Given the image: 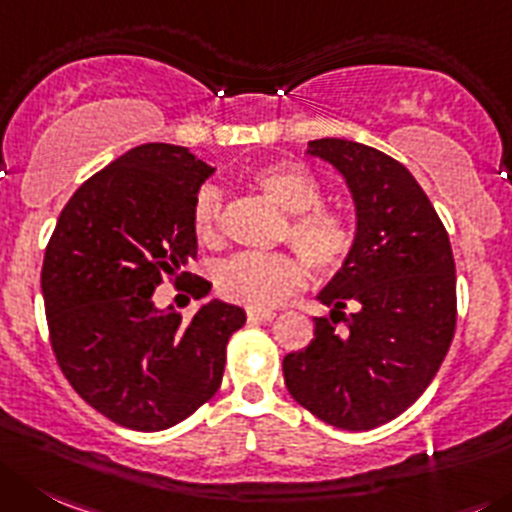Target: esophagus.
Instances as JSON below:
<instances>
[{
    "label": "esophagus",
    "mask_w": 512,
    "mask_h": 512,
    "mask_svg": "<svg viewBox=\"0 0 512 512\" xmlns=\"http://www.w3.org/2000/svg\"><path fill=\"white\" fill-rule=\"evenodd\" d=\"M247 318H250V321H272V318H275V310H270V308H250L247 310Z\"/></svg>",
    "instance_id": "esophagus-1"
}]
</instances>
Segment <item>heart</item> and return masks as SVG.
I'll return each mask as SVG.
<instances>
[{
  "label": "heart",
  "mask_w": 512,
  "mask_h": 512,
  "mask_svg": "<svg viewBox=\"0 0 512 512\" xmlns=\"http://www.w3.org/2000/svg\"><path fill=\"white\" fill-rule=\"evenodd\" d=\"M252 184L278 209L290 214L283 237L318 272H333L351 257L356 227L338 209L318 207L321 181L295 161H278L255 171ZM191 227L202 245L222 240V194L217 186H202L191 207ZM214 283L224 298L250 308H272L303 285V265L288 252L275 255H234L214 272Z\"/></svg>",
  "instance_id": "heart-1"
}]
</instances>
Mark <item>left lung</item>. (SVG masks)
<instances>
[{
	"instance_id": "obj_1",
	"label": "left lung",
	"mask_w": 512,
	"mask_h": 512,
	"mask_svg": "<svg viewBox=\"0 0 512 512\" xmlns=\"http://www.w3.org/2000/svg\"><path fill=\"white\" fill-rule=\"evenodd\" d=\"M305 154L346 181L356 245L318 293L331 318H313V341L283 358L285 386L331 427L366 432L412 407L450 351L455 257L407 166L346 138L310 141Z\"/></svg>"
}]
</instances>
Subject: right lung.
Instances as JSON below:
<instances>
[{"mask_svg": "<svg viewBox=\"0 0 512 512\" xmlns=\"http://www.w3.org/2000/svg\"><path fill=\"white\" fill-rule=\"evenodd\" d=\"M214 166L189 148L143 143L90 176L62 209L42 262L52 351L103 417L138 432L184 422L222 384L240 305L212 298L191 321L154 308L164 275L197 257L191 207ZM202 300L212 283L194 278Z\"/></svg>", "mask_w": 512, "mask_h": 512, "instance_id": "right-lung-1", "label": "right lung"}]
</instances>
